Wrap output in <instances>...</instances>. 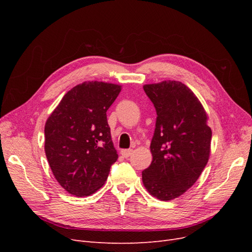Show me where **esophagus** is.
<instances>
[{
    "instance_id": "obj_1",
    "label": "esophagus",
    "mask_w": 252,
    "mask_h": 252,
    "mask_svg": "<svg viewBox=\"0 0 252 252\" xmlns=\"http://www.w3.org/2000/svg\"><path fill=\"white\" fill-rule=\"evenodd\" d=\"M132 154V149H124L122 150V156H123L124 158H129L131 156Z\"/></svg>"
}]
</instances>
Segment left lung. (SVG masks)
Masks as SVG:
<instances>
[{
	"label": "left lung",
	"instance_id": "left-lung-1",
	"mask_svg": "<svg viewBox=\"0 0 252 252\" xmlns=\"http://www.w3.org/2000/svg\"><path fill=\"white\" fill-rule=\"evenodd\" d=\"M143 88L158 116L152 162L142 172L143 184L157 199L169 201L191 187L204 170L211 129L202 104L183 83L164 81Z\"/></svg>",
	"mask_w": 252,
	"mask_h": 252
}]
</instances>
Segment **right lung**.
<instances>
[{"instance_id": "1", "label": "right lung", "mask_w": 252, "mask_h": 252, "mask_svg": "<svg viewBox=\"0 0 252 252\" xmlns=\"http://www.w3.org/2000/svg\"><path fill=\"white\" fill-rule=\"evenodd\" d=\"M121 86L84 82L63 96L45 125V154L66 191L90 195L107 180L118 159L107 112Z\"/></svg>"}]
</instances>
